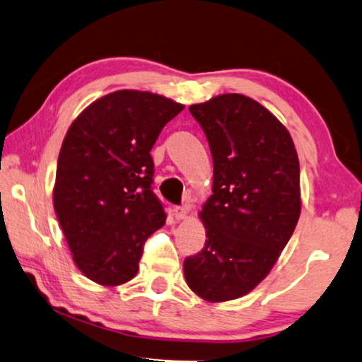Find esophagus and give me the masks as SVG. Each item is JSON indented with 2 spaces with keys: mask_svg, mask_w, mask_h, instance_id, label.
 Returning <instances> with one entry per match:
<instances>
[{
  "mask_svg": "<svg viewBox=\"0 0 362 362\" xmlns=\"http://www.w3.org/2000/svg\"><path fill=\"white\" fill-rule=\"evenodd\" d=\"M188 209H185V207H175L174 209V216H175V220H185L187 216H188Z\"/></svg>",
  "mask_w": 362,
  "mask_h": 362,
  "instance_id": "1",
  "label": "esophagus"
}]
</instances>
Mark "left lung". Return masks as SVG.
<instances>
[{"label": "left lung", "mask_w": 362, "mask_h": 362, "mask_svg": "<svg viewBox=\"0 0 362 362\" xmlns=\"http://www.w3.org/2000/svg\"><path fill=\"white\" fill-rule=\"evenodd\" d=\"M214 160L212 194L199 218L206 245L183 262L187 285L207 302L255 290L298 225L299 158L290 131L271 110L239 93L189 106Z\"/></svg>", "instance_id": "obj_1"}]
</instances>
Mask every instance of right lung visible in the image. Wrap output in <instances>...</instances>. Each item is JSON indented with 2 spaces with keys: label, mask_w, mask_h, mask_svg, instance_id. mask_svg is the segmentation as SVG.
Returning a JSON list of instances; mask_svg holds the SVG:
<instances>
[{
  "label": "right lung",
  "mask_w": 362,
  "mask_h": 362,
  "mask_svg": "<svg viewBox=\"0 0 362 362\" xmlns=\"http://www.w3.org/2000/svg\"><path fill=\"white\" fill-rule=\"evenodd\" d=\"M183 104L152 91L117 90L71 123L58 155L54 209L76 266L101 286L139 271L144 242L166 223L150 155Z\"/></svg>",
  "instance_id": "add662e5"
}]
</instances>
